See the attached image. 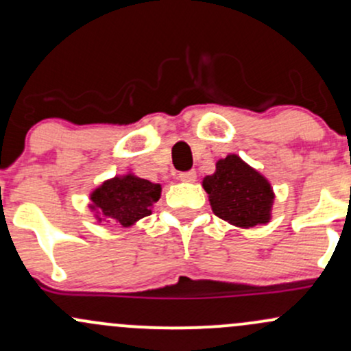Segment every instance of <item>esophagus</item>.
Segmentation results:
<instances>
[{"mask_svg": "<svg viewBox=\"0 0 351 351\" xmlns=\"http://www.w3.org/2000/svg\"><path fill=\"white\" fill-rule=\"evenodd\" d=\"M180 180L184 181V183H195V181H196V171L191 170V171L180 173Z\"/></svg>", "mask_w": 351, "mask_h": 351, "instance_id": "34e87169", "label": "esophagus"}]
</instances>
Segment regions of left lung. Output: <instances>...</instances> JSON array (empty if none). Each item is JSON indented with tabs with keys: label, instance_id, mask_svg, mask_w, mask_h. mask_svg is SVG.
<instances>
[{
	"label": "left lung",
	"instance_id": "1",
	"mask_svg": "<svg viewBox=\"0 0 351 351\" xmlns=\"http://www.w3.org/2000/svg\"><path fill=\"white\" fill-rule=\"evenodd\" d=\"M213 213L229 224L249 229L267 224L276 199L269 180L239 155L216 162V171L203 178Z\"/></svg>",
	"mask_w": 351,
	"mask_h": 351
}]
</instances>
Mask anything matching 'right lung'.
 Wrapping results in <instances>:
<instances>
[{"instance_id": "1", "label": "right lung", "mask_w": 351, "mask_h": 351, "mask_svg": "<svg viewBox=\"0 0 351 351\" xmlns=\"http://www.w3.org/2000/svg\"><path fill=\"white\" fill-rule=\"evenodd\" d=\"M162 195L158 183L138 178L134 173L106 180L90 193V211L97 223L112 221L122 228L134 226L136 221L152 215V208Z\"/></svg>"}]
</instances>
